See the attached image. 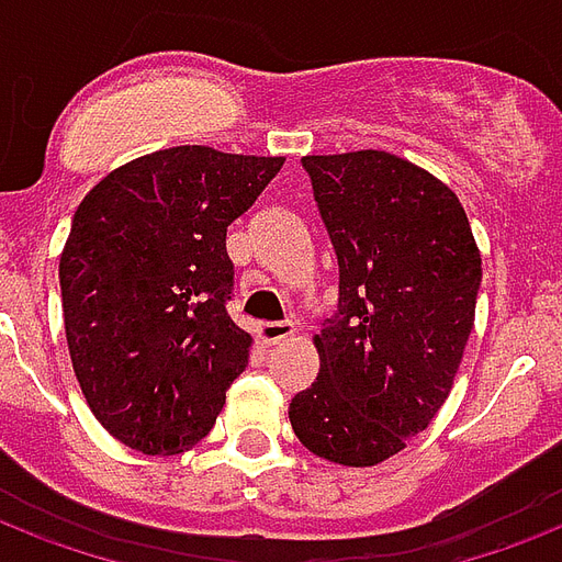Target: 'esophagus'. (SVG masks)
Segmentation results:
<instances>
[{
	"mask_svg": "<svg viewBox=\"0 0 562 562\" xmlns=\"http://www.w3.org/2000/svg\"><path fill=\"white\" fill-rule=\"evenodd\" d=\"M291 333H294L291 324H282V321H268V324H259V327H256V336H259V341H262L265 348L280 345V341H285Z\"/></svg>",
	"mask_w": 562,
	"mask_h": 562,
	"instance_id": "esophagus-1",
	"label": "esophagus"
}]
</instances>
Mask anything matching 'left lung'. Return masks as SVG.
I'll return each instance as SVG.
<instances>
[{
    "label": "left lung",
    "mask_w": 562,
    "mask_h": 562,
    "mask_svg": "<svg viewBox=\"0 0 562 562\" xmlns=\"http://www.w3.org/2000/svg\"><path fill=\"white\" fill-rule=\"evenodd\" d=\"M338 259L318 380L291 397L303 448L366 469L404 451L451 395L474 327L481 250L442 179L383 149L303 156Z\"/></svg>",
    "instance_id": "1"
}]
</instances>
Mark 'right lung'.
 I'll return each mask as SVG.
<instances>
[{
    "label": "right lung",
    "mask_w": 562,
    "mask_h": 562,
    "mask_svg": "<svg viewBox=\"0 0 562 562\" xmlns=\"http://www.w3.org/2000/svg\"><path fill=\"white\" fill-rule=\"evenodd\" d=\"M282 156L170 147L97 182L61 250L64 333L81 395L117 442L149 457L194 448L252 338L229 315L226 226Z\"/></svg>",
    "instance_id": "right-lung-1"
}]
</instances>
